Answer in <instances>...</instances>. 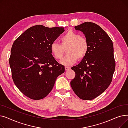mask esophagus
<instances>
[{"instance_id":"esophagus-1","label":"esophagus","mask_w":128,"mask_h":128,"mask_svg":"<svg viewBox=\"0 0 128 128\" xmlns=\"http://www.w3.org/2000/svg\"><path fill=\"white\" fill-rule=\"evenodd\" d=\"M70 69V67H68V66H65V70H68Z\"/></svg>"}]
</instances>
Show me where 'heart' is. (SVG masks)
Listing matches in <instances>:
<instances>
[{"label":"heart","mask_w":128,"mask_h":128,"mask_svg":"<svg viewBox=\"0 0 128 128\" xmlns=\"http://www.w3.org/2000/svg\"><path fill=\"white\" fill-rule=\"evenodd\" d=\"M60 44L51 43L50 50L55 58L60 60L66 49L67 54L60 63L65 65L74 64L78 60L83 59L88 52L89 46L86 39L73 30H69L60 39Z\"/></svg>","instance_id":"b5f03b06"}]
</instances>
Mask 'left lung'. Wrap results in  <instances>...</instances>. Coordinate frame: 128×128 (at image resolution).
Here are the masks:
<instances>
[{"mask_svg":"<svg viewBox=\"0 0 128 128\" xmlns=\"http://www.w3.org/2000/svg\"><path fill=\"white\" fill-rule=\"evenodd\" d=\"M88 40L89 49L86 56L76 66L70 86L82 100H91L104 92L110 85L115 70L112 40L98 25L86 22L75 26Z\"/></svg>","mask_w":128,"mask_h":128,"instance_id":"obj_1","label":"left lung"}]
</instances>
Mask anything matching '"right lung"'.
<instances>
[{
  "label": "right lung",
  "mask_w": 128,
  "mask_h": 128,
  "mask_svg": "<svg viewBox=\"0 0 128 128\" xmlns=\"http://www.w3.org/2000/svg\"><path fill=\"white\" fill-rule=\"evenodd\" d=\"M64 32V28L37 25L29 28L13 42L9 58L12 77L24 95L41 100L51 91L57 77L65 72L52 56L50 46Z\"/></svg>",
  "instance_id": "1"
}]
</instances>
